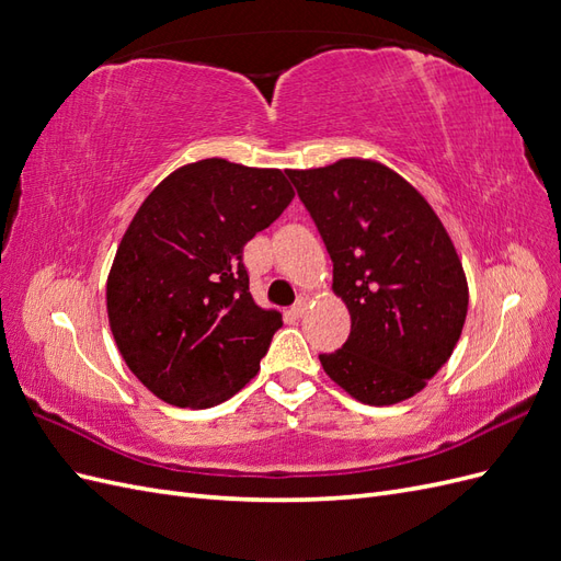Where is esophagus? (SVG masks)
Instances as JSON below:
<instances>
[{
	"label": "esophagus",
	"instance_id": "esophagus-1",
	"mask_svg": "<svg viewBox=\"0 0 561 561\" xmlns=\"http://www.w3.org/2000/svg\"><path fill=\"white\" fill-rule=\"evenodd\" d=\"M307 309H309V295H301L299 301L293 307V313H295L297 318H301L304 313H307Z\"/></svg>",
	"mask_w": 561,
	"mask_h": 561
}]
</instances>
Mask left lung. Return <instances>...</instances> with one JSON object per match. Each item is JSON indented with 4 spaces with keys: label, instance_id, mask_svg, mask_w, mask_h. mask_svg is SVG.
<instances>
[{
    "label": "left lung",
    "instance_id": "1",
    "mask_svg": "<svg viewBox=\"0 0 561 561\" xmlns=\"http://www.w3.org/2000/svg\"><path fill=\"white\" fill-rule=\"evenodd\" d=\"M332 257V290L351 334L322 353L325 375L375 407L416 396L461 336L468 280L461 260L414 186L371 159L287 171Z\"/></svg>",
    "mask_w": 561,
    "mask_h": 561
}]
</instances>
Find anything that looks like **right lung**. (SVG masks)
Returning <instances> with one entry per match:
<instances>
[{
  "mask_svg": "<svg viewBox=\"0 0 561 561\" xmlns=\"http://www.w3.org/2000/svg\"><path fill=\"white\" fill-rule=\"evenodd\" d=\"M295 190L278 168L186 163L130 219L107 276V318L128 369L168 404L206 410L260 371L283 325L250 295L243 245Z\"/></svg>",
  "mask_w": 561,
  "mask_h": 561,
  "instance_id": "obj_1",
  "label": "right lung"
}]
</instances>
